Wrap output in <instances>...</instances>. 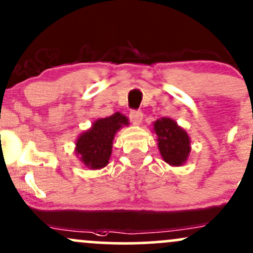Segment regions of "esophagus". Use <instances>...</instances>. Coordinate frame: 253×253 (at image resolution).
<instances>
[{
    "label": "esophagus",
    "mask_w": 253,
    "mask_h": 253,
    "mask_svg": "<svg viewBox=\"0 0 253 253\" xmlns=\"http://www.w3.org/2000/svg\"><path fill=\"white\" fill-rule=\"evenodd\" d=\"M129 119H131L133 125H140L143 121V113L140 110H132L129 113Z\"/></svg>",
    "instance_id": "34e87169"
}]
</instances>
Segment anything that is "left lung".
I'll return each mask as SVG.
<instances>
[{"label": "left lung", "instance_id": "obj_1", "mask_svg": "<svg viewBox=\"0 0 253 253\" xmlns=\"http://www.w3.org/2000/svg\"><path fill=\"white\" fill-rule=\"evenodd\" d=\"M154 132L157 134L158 150L168 165H184L191 151V140L184 128L169 118L154 122Z\"/></svg>", "mask_w": 253, "mask_h": 253}]
</instances>
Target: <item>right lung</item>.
<instances>
[{
  "label": "right lung",
  "mask_w": 253,
  "mask_h": 253,
  "mask_svg": "<svg viewBox=\"0 0 253 253\" xmlns=\"http://www.w3.org/2000/svg\"><path fill=\"white\" fill-rule=\"evenodd\" d=\"M127 125L128 119L120 113L93 122L91 128L82 133L76 143V155L83 165L90 169L105 167L112 155L115 133Z\"/></svg>",
  "instance_id": "1"
}]
</instances>
